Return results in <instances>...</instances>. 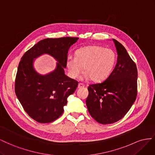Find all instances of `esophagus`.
I'll return each mask as SVG.
<instances>
[{"label": "esophagus", "mask_w": 155, "mask_h": 155, "mask_svg": "<svg viewBox=\"0 0 155 155\" xmlns=\"http://www.w3.org/2000/svg\"><path fill=\"white\" fill-rule=\"evenodd\" d=\"M84 87V85L82 83H78V88H82Z\"/></svg>", "instance_id": "obj_1"}]
</instances>
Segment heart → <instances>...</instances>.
<instances>
[{
  "mask_svg": "<svg viewBox=\"0 0 155 155\" xmlns=\"http://www.w3.org/2000/svg\"><path fill=\"white\" fill-rule=\"evenodd\" d=\"M116 62L114 51L99 45H89L79 48L75 57L69 56L66 61L69 77L77 78L82 71L86 78L94 82L107 79L112 71Z\"/></svg>",
  "mask_w": 155,
  "mask_h": 155,
  "instance_id": "1",
  "label": "heart"
}]
</instances>
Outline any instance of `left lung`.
Returning <instances> with one entry per match:
<instances>
[{"label":"left lung","mask_w":155,"mask_h":155,"mask_svg":"<svg viewBox=\"0 0 155 155\" xmlns=\"http://www.w3.org/2000/svg\"><path fill=\"white\" fill-rule=\"evenodd\" d=\"M117 60L109 77L87 87L86 103L91 116L103 125L120 120L129 112L138 94V71L125 48L114 39Z\"/></svg>","instance_id":"8db88e82"}]
</instances>
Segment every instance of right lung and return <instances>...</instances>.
Masks as SVG:
<instances>
[{
  "label": "right lung",
  "instance_id": "add662e5",
  "mask_svg": "<svg viewBox=\"0 0 155 155\" xmlns=\"http://www.w3.org/2000/svg\"><path fill=\"white\" fill-rule=\"evenodd\" d=\"M78 38H47L37 43L22 56L15 81V92L28 116L41 123L55 121L64 112L68 97L73 94L78 82L66 76L68 52ZM48 54L58 61L57 68L46 75L33 68V58Z\"/></svg>",
  "mask_w": 155,
  "mask_h": 155
}]
</instances>
